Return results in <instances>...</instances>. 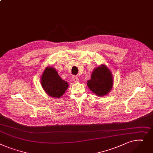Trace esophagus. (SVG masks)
I'll list each match as a JSON object with an SVG mask.
<instances>
[{
	"label": "esophagus",
	"instance_id": "obj_1",
	"mask_svg": "<svg viewBox=\"0 0 153 153\" xmlns=\"http://www.w3.org/2000/svg\"><path fill=\"white\" fill-rule=\"evenodd\" d=\"M72 79H73V81H74L75 83H78L79 82V78L76 76H72Z\"/></svg>",
	"mask_w": 153,
	"mask_h": 153
}]
</instances>
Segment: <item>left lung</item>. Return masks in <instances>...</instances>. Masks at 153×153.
<instances>
[{
    "label": "left lung",
    "mask_w": 153,
    "mask_h": 153,
    "mask_svg": "<svg viewBox=\"0 0 153 153\" xmlns=\"http://www.w3.org/2000/svg\"><path fill=\"white\" fill-rule=\"evenodd\" d=\"M113 82L111 70L105 65L101 64L93 70L91 79L88 80L87 85L93 93L97 96L102 97L111 92Z\"/></svg>",
    "instance_id": "8db88e82"
}]
</instances>
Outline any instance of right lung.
I'll use <instances>...</instances> for the list:
<instances>
[{
    "instance_id": "right-lung-1",
    "label": "right lung",
    "mask_w": 153,
    "mask_h": 153,
    "mask_svg": "<svg viewBox=\"0 0 153 153\" xmlns=\"http://www.w3.org/2000/svg\"><path fill=\"white\" fill-rule=\"evenodd\" d=\"M41 84L50 97L57 98L64 94L68 88V83L62 79L55 68L47 67L41 76Z\"/></svg>"
}]
</instances>
